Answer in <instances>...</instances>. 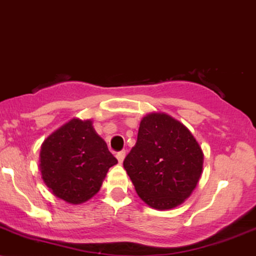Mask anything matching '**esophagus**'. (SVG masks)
Wrapping results in <instances>:
<instances>
[{
	"label": "esophagus",
	"instance_id": "obj_1",
	"mask_svg": "<svg viewBox=\"0 0 256 256\" xmlns=\"http://www.w3.org/2000/svg\"><path fill=\"white\" fill-rule=\"evenodd\" d=\"M116 158H117V160H118L120 164L123 163V160H124V158H126V151H121V152L117 153Z\"/></svg>",
	"mask_w": 256,
	"mask_h": 256
}]
</instances>
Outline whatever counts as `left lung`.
<instances>
[{
    "instance_id": "obj_1",
    "label": "left lung",
    "mask_w": 256,
    "mask_h": 256,
    "mask_svg": "<svg viewBox=\"0 0 256 256\" xmlns=\"http://www.w3.org/2000/svg\"><path fill=\"white\" fill-rule=\"evenodd\" d=\"M202 164V150L190 130L164 112L141 120L136 144L123 162L140 199L159 211L190 196Z\"/></svg>"
}]
</instances>
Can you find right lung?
<instances>
[{"label": "right lung", "instance_id": "1", "mask_svg": "<svg viewBox=\"0 0 256 256\" xmlns=\"http://www.w3.org/2000/svg\"><path fill=\"white\" fill-rule=\"evenodd\" d=\"M39 160L46 187L73 205L97 194L108 170L117 164L91 120L79 118L70 120L44 140Z\"/></svg>", "mask_w": 256, "mask_h": 256}]
</instances>
